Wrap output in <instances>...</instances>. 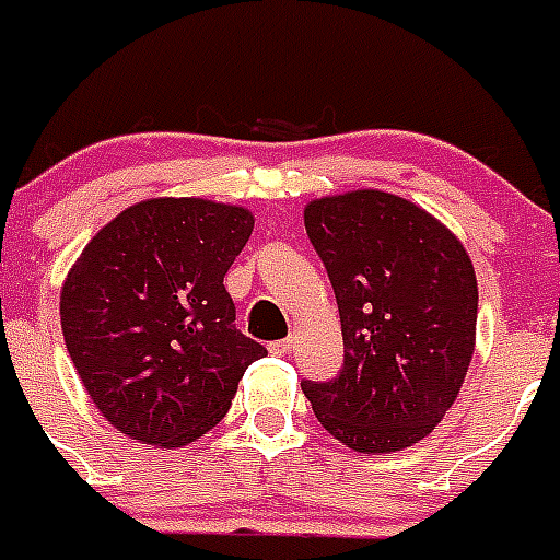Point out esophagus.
Wrapping results in <instances>:
<instances>
[{
  "label": "esophagus",
  "instance_id": "obj_1",
  "mask_svg": "<svg viewBox=\"0 0 560 560\" xmlns=\"http://www.w3.org/2000/svg\"><path fill=\"white\" fill-rule=\"evenodd\" d=\"M295 348V339L293 336H288V339H281V342H270V353H290Z\"/></svg>",
  "mask_w": 560,
  "mask_h": 560
}]
</instances>
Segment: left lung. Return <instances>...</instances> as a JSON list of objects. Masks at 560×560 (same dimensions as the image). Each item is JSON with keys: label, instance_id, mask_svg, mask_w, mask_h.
Returning <instances> with one entry per match:
<instances>
[{"label": "left lung", "instance_id": "left-lung-1", "mask_svg": "<svg viewBox=\"0 0 560 560\" xmlns=\"http://www.w3.org/2000/svg\"><path fill=\"white\" fill-rule=\"evenodd\" d=\"M304 230L334 284L345 342L339 376L304 380V397L353 452H402L460 394L475 353V265L448 226L383 189L316 198Z\"/></svg>", "mask_w": 560, "mask_h": 560}]
</instances>
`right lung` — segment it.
<instances>
[{
  "instance_id": "obj_1",
  "label": "right lung",
  "mask_w": 560,
  "mask_h": 560,
  "mask_svg": "<svg viewBox=\"0 0 560 560\" xmlns=\"http://www.w3.org/2000/svg\"><path fill=\"white\" fill-rule=\"evenodd\" d=\"M256 218L207 198H149L85 244L59 293L68 357L120 434L180 448L233 406L265 345L224 288Z\"/></svg>"
}]
</instances>
